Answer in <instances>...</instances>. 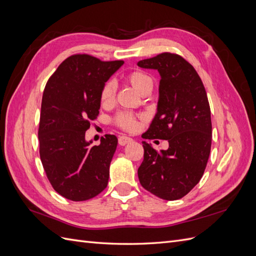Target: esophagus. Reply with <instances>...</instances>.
<instances>
[{
    "instance_id": "esophagus-1",
    "label": "esophagus",
    "mask_w": 256,
    "mask_h": 256,
    "mask_svg": "<svg viewBox=\"0 0 256 256\" xmlns=\"http://www.w3.org/2000/svg\"><path fill=\"white\" fill-rule=\"evenodd\" d=\"M130 142H132V138H128V136H122L118 138V144L122 145V146L126 145V144H128V143H130Z\"/></svg>"
}]
</instances>
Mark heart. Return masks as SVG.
I'll return each mask as SVG.
<instances>
[{
	"mask_svg": "<svg viewBox=\"0 0 256 256\" xmlns=\"http://www.w3.org/2000/svg\"><path fill=\"white\" fill-rule=\"evenodd\" d=\"M126 82L130 84L138 94L143 95L145 92L152 90V81L148 76L142 72H132L126 76ZM115 99V86L113 82H106L100 92V104L104 106H111ZM114 122L126 131H134L138 128V122L132 115L120 113L115 116Z\"/></svg>",
	"mask_w": 256,
	"mask_h": 256,
	"instance_id": "1",
	"label": "heart"
}]
</instances>
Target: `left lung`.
Segmentation results:
<instances>
[{"label": "left lung", "mask_w": 256, "mask_h": 256, "mask_svg": "<svg viewBox=\"0 0 256 256\" xmlns=\"http://www.w3.org/2000/svg\"><path fill=\"white\" fill-rule=\"evenodd\" d=\"M138 66L160 74L157 113L144 138L168 140L157 152L143 141L144 160L138 170L142 187L162 200L189 193L202 178L212 147L210 108L204 84L191 64L173 53L140 60Z\"/></svg>", "instance_id": "left-lung-1"}]
</instances>
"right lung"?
<instances>
[{
    "mask_svg": "<svg viewBox=\"0 0 256 256\" xmlns=\"http://www.w3.org/2000/svg\"><path fill=\"white\" fill-rule=\"evenodd\" d=\"M76 54L62 63L46 85L38 140L44 172L58 194L74 202L104 191L118 147V138L106 134L99 145L85 140V131L99 114L100 92L122 66Z\"/></svg>",
    "mask_w": 256,
    "mask_h": 256,
    "instance_id": "1",
    "label": "right lung"
}]
</instances>
